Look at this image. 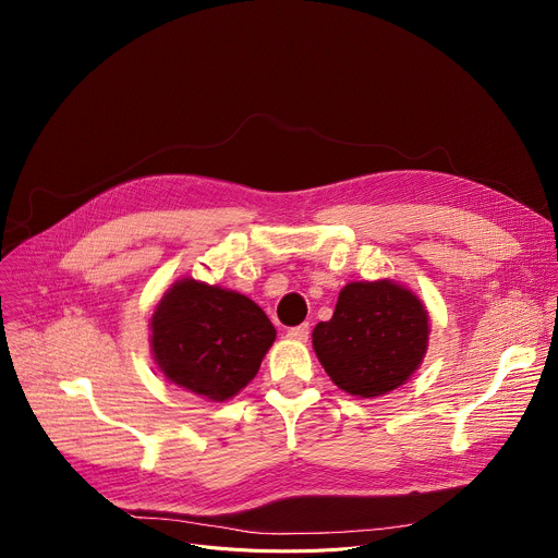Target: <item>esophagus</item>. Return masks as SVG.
I'll return each mask as SVG.
<instances>
[{"label":"esophagus","instance_id":"obj_1","mask_svg":"<svg viewBox=\"0 0 558 558\" xmlns=\"http://www.w3.org/2000/svg\"><path fill=\"white\" fill-rule=\"evenodd\" d=\"M308 325H300V327H293L287 331V338L291 340H298V342H306L308 340Z\"/></svg>","mask_w":558,"mask_h":558}]
</instances>
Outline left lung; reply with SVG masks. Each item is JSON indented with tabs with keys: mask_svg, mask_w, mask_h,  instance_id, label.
<instances>
[{
	"mask_svg": "<svg viewBox=\"0 0 558 558\" xmlns=\"http://www.w3.org/2000/svg\"><path fill=\"white\" fill-rule=\"evenodd\" d=\"M428 311L392 280L349 282L333 317L313 329V351L349 395L377 397L407 384L428 349Z\"/></svg>",
	"mask_w": 558,
	"mask_h": 558,
	"instance_id": "left-lung-1",
	"label": "left lung"
}]
</instances>
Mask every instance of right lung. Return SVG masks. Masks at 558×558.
Returning a JSON list of instances; mask_svg holds the SVG:
<instances>
[{
  "mask_svg": "<svg viewBox=\"0 0 558 558\" xmlns=\"http://www.w3.org/2000/svg\"><path fill=\"white\" fill-rule=\"evenodd\" d=\"M151 355L177 386L225 402L258 373L276 340L265 311L243 293L183 278L156 304Z\"/></svg>",
  "mask_w": 558,
  "mask_h": 558,
  "instance_id": "obj_1",
  "label": "right lung"
}]
</instances>
